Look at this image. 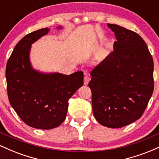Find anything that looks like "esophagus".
Wrapping results in <instances>:
<instances>
[{"label": "esophagus", "mask_w": 159, "mask_h": 159, "mask_svg": "<svg viewBox=\"0 0 159 159\" xmlns=\"http://www.w3.org/2000/svg\"><path fill=\"white\" fill-rule=\"evenodd\" d=\"M90 77H89V76L87 75V74H85L84 78V85L88 84V83H89V81H90Z\"/></svg>", "instance_id": "obj_1"}]
</instances>
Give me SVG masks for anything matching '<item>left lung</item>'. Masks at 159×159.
Masks as SVG:
<instances>
[{
  "instance_id": "left-lung-1",
  "label": "left lung",
  "mask_w": 159,
  "mask_h": 159,
  "mask_svg": "<svg viewBox=\"0 0 159 159\" xmlns=\"http://www.w3.org/2000/svg\"><path fill=\"white\" fill-rule=\"evenodd\" d=\"M114 32V51L91 72L95 118L108 128H121L141 117L154 89L153 60L135 32L107 24Z\"/></svg>"
}]
</instances>
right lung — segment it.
Returning <instances> with one entry per match:
<instances>
[{
    "label": "right lung",
    "instance_id": "obj_1",
    "mask_svg": "<svg viewBox=\"0 0 159 159\" xmlns=\"http://www.w3.org/2000/svg\"><path fill=\"white\" fill-rule=\"evenodd\" d=\"M49 30L42 28L24 36L16 45L6 67L11 106L27 125L39 129H54L64 121L69 99L84 84L81 71L66 75L43 73L33 69L31 45Z\"/></svg>",
    "mask_w": 159,
    "mask_h": 159
}]
</instances>
